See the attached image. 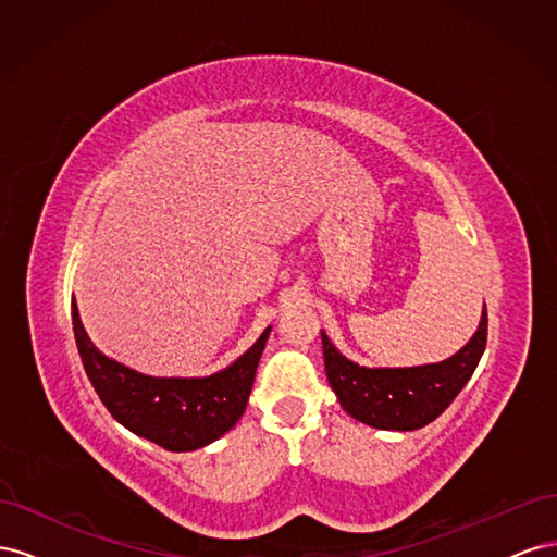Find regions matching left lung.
Wrapping results in <instances>:
<instances>
[{
  "mask_svg": "<svg viewBox=\"0 0 557 557\" xmlns=\"http://www.w3.org/2000/svg\"><path fill=\"white\" fill-rule=\"evenodd\" d=\"M320 336L327 381L342 407L360 423L409 432L425 428L442 416L474 374L487 342V311L483 309L476 334L460 352L440 364L425 367L367 369L346 360L330 344L325 332H320Z\"/></svg>",
  "mask_w": 557,
  "mask_h": 557,
  "instance_id": "obj_1",
  "label": "left lung"
}]
</instances>
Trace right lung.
<instances>
[{"label":"right lung","mask_w":557,"mask_h":557,"mask_svg":"<svg viewBox=\"0 0 557 557\" xmlns=\"http://www.w3.org/2000/svg\"><path fill=\"white\" fill-rule=\"evenodd\" d=\"M83 369L109 413L129 432L166 450H195L237 425L256 381L269 327L248 352L209 379H153L132 372L99 352L72 305Z\"/></svg>","instance_id":"1"}]
</instances>
